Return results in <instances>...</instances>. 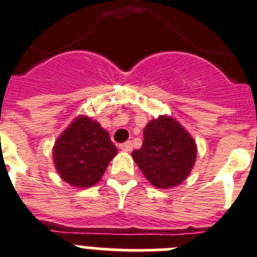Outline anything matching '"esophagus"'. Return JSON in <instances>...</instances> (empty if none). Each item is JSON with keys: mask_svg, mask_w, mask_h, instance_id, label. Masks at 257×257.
Segmentation results:
<instances>
[{"mask_svg": "<svg viewBox=\"0 0 257 257\" xmlns=\"http://www.w3.org/2000/svg\"><path fill=\"white\" fill-rule=\"evenodd\" d=\"M118 148L121 149L122 152H131L133 148V145L131 141H126V142H124V144H121V145L118 146Z\"/></svg>", "mask_w": 257, "mask_h": 257, "instance_id": "1", "label": "esophagus"}]
</instances>
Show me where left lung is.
Returning a JSON list of instances; mask_svg holds the SVG:
<instances>
[{
    "label": "left lung",
    "instance_id": "8db88e82",
    "mask_svg": "<svg viewBox=\"0 0 257 257\" xmlns=\"http://www.w3.org/2000/svg\"><path fill=\"white\" fill-rule=\"evenodd\" d=\"M197 157V145L176 118L158 116L146 124L141 149L132 158L149 183L161 189L182 184L191 174Z\"/></svg>",
    "mask_w": 257,
    "mask_h": 257
}]
</instances>
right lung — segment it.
I'll use <instances>...</instances> for the list:
<instances>
[{
  "instance_id": "obj_1",
  "label": "right lung",
  "mask_w": 257,
  "mask_h": 257,
  "mask_svg": "<svg viewBox=\"0 0 257 257\" xmlns=\"http://www.w3.org/2000/svg\"><path fill=\"white\" fill-rule=\"evenodd\" d=\"M117 148L98 121L79 115L56 140L52 157L60 178L75 188H90L102 179Z\"/></svg>"
}]
</instances>
